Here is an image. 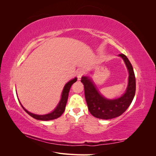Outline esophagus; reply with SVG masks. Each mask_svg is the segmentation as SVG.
<instances>
[{
    "mask_svg": "<svg viewBox=\"0 0 156 156\" xmlns=\"http://www.w3.org/2000/svg\"><path fill=\"white\" fill-rule=\"evenodd\" d=\"M85 73V72H84V71L83 70V69H81V70H79L78 72H77V79L78 80H80L81 78V77L83 76V75Z\"/></svg>",
    "mask_w": 156,
    "mask_h": 156,
    "instance_id": "1",
    "label": "esophagus"
}]
</instances>
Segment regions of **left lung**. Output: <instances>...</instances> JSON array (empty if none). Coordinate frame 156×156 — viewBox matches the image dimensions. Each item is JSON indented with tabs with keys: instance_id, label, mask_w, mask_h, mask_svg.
<instances>
[{
	"instance_id": "1",
	"label": "left lung",
	"mask_w": 156,
	"mask_h": 156,
	"mask_svg": "<svg viewBox=\"0 0 156 156\" xmlns=\"http://www.w3.org/2000/svg\"><path fill=\"white\" fill-rule=\"evenodd\" d=\"M123 59L129 73L128 84L124 94L115 99H107L99 92L95 84L88 76H83L81 83L84 85V95L90 112L96 118L108 120L120 116L126 111L133 101L136 90L133 68L127 56L119 55Z\"/></svg>"
}]
</instances>
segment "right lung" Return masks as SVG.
Here are the masks:
<instances>
[{
    "label": "right lung",
    "instance_id": "right-lung-1",
    "mask_svg": "<svg viewBox=\"0 0 156 156\" xmlns=\"http://www.w3.org/2000/svg\"><path fill=\"white\" fill-rule=\"evenodd\" d=\"M77 77H75L74 79L70 80L69 81H68L66 84H65V86L63 88L62 94H61V98H60V100L58 103V104L57 105V106L56 107V108L53 111L51 112L50 113H48V114L40 115H36V114H34V113L30 112L21 105V103L20 101H20V104H21V107H23V109H24L30 116H31L32 118H34V119H35L36 120L48 121V120H51L56 119H57V118L60 117L64 112L66 105V103L68 101V94H69L70 88L75 82L77 81Z\"/></svg>",
    "mask_w": 156,
    "mask_h": 156
}]
</instances>
